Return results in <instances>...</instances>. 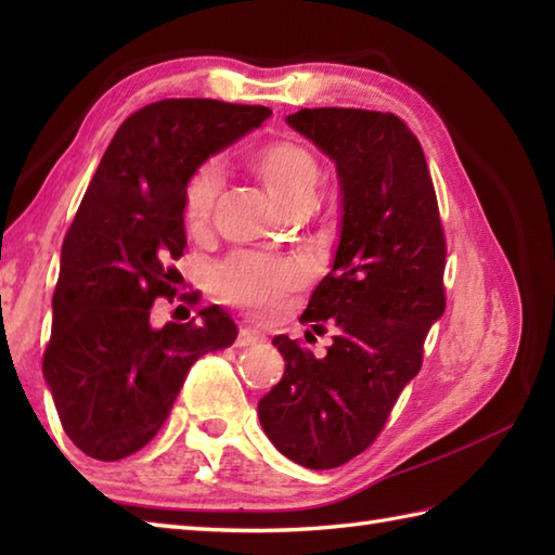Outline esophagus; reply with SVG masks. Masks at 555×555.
Here are the masks:
<instances>
[{"label":"esophagus","instance_id":"obj_1","mask_svg":"<svg viewBox=\"0 0 555 555\" xmlns=\"http://www.w3.org/2000/svg\"><path fill=\"white\" fill-rule=\"evenodd\" d=\"M257 340H262V334H259L257 328H253V326H241L238 338H235V346H238V348H245V346H253V344H257Z\"/></svg>","mask_w":555,"mask_h":555}]
</instances>
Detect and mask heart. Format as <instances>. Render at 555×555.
<instances>
[{
	"mask_svg": "<svg viewBox=\"0 0 555 555\" xmlns=\"http://www.w3.org/2000/svg\"><path fill=\"white\" fill-rule=\"evenodd\" d=\"M250 164L267 193L284 209H300L312 203L320 185V164L308 147L298 143H271L259 147ZM219 191V164L209 162L193 173L183 195L188 231L199 233L207 227ZM302 267L288 257L238 253L217 269L215 284L227 302L253 312H269L288 291L302 284Z\"/></svg>",
	"mask_w": 555,
	"mask_h": 555,
	"instance_id": "b5f03b06",
	"label": "heart"
}]
</instances>
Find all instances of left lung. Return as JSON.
<instances>
[{"mask_svg":"<svg viewBox=\"0 0 555 555\" xmlns=\"http://www.w3.org/2000/svg\"><path fill=\"white\" fill-rule=\"evenodd\" d=\"M286 124L336 164V255L300 317L314 332L328 320L336 336L324 358L276 336L286 370L257 415L293 463L332 469L379 436L422 367L424 338L446 310V241L422 145L396 114L322 107Z\"/></svg>","mask_w":555,"mask_h":555,"instance_id":"obj_1","label":"left lung"}]
</instances>
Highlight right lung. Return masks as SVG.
Instances as JSON below:
<instances>
[{"mask_svg": "<svg viewBox=\"0 0 555 555\" xmlns=\"http://www.w3.org/2000/svg\"><path fill=\"white\" fill-rule=\"evenodd\" d=\"M271 109L162 100L119 126L62 245L42 374L62 427L82 453L121 460L155 439L191 364L229 348L238 328L219 305L199 324H150L176 296L183 195L203 164Z\"/></svg>", "mask_w": 555, "mask_h": 555, "instance_id": "add662e5", "label": "right lung"}]
</instances>
